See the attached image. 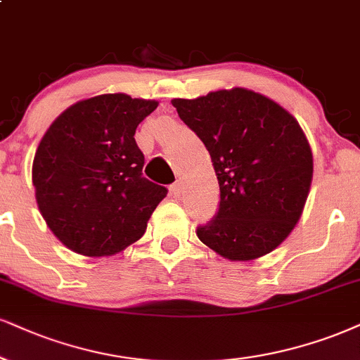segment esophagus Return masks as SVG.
I'll return each mask as SVG.
<instances>
[{
  "instance_id": "obj_1",
  "label": "esophagus",
  "mask_w": 360,
  "mask_h": 360,
  "mask_svg": "<svg viewBox=\"0 0 360 360\" xmlns=\"http://www.w3.org/2000/svg\"><path fill=\"white\" fill-rule=\"evenodd\" d=\"M170 193L173 195V197H180V193H181V185L179 184V181H175V184L170 185Z\"/></svg>"
}]
</instances>
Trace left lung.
Masks as SVG:
<instances>
[{
    "instance_id": "8db88e82",
    "label": "left lung",
    "mask_w": 360,
    "mask_h": 360,
    "mask_svg": "<svg viewBox=\"0 0 360 360\" xmlns=\"http://www.w3.org/2000/svg\"><path fill=\"white\" fill-rule=\"evenodd\" d=\"M205 145L220 187L219 212L198 238L229 260L277 248L302 215L312 181V150L299 122L245 88L172 100Z\"/></svg>"
}]
</instances>
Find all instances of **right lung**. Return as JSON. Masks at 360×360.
<instances>
[{"label": "right lung", "instance_id": "add662e5", "mask_svg": "<svg viewBox=\"0 0 360 360\" xmlns=\"http://www.w3.org/2000/svg\"><path fill=\"white\" fill-rule=\"evenodd\" d=\"M155 100L108 93L66 108L48 128L33 160L39 212L70 250L106 257L141 238L168 190L146 180L135 141Z\"/></svg>", "mask_w": 360, "mask_h": 360}]
</instances>
